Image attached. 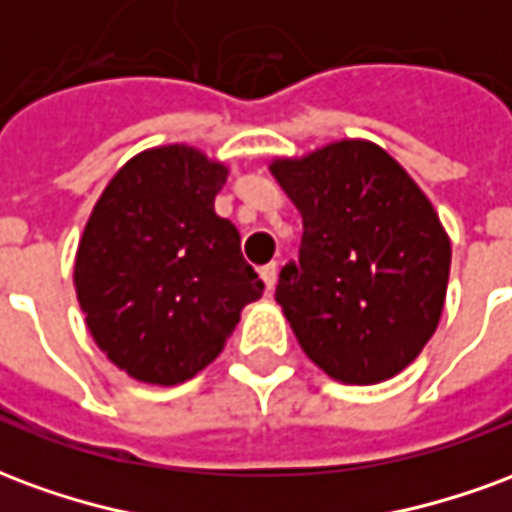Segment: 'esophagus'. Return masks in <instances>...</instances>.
I'll use <instances>...</instances> for the list:
<instances>
[{"mask_svg":"<svg viewBox=\"0 0 512 512\" xmlns=\"http://www.w3.org/2000/svg\"><path fill=\"white\" fill-rule=\"evenodd\" d=\"M277 274H279L277 263H268V266L260 268V279L266 282L268 290H274V285H277Z\"/></svg>","mask_w":512,"mask_h":512,"instance_id":"1","label":"esophagus"}]
</instances>
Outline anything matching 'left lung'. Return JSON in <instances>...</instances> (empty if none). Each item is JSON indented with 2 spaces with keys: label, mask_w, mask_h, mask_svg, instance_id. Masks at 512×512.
I'll return each mask as SVG.
<instances>
[{
  "label": "left lung",
  "mask_w": 512,
  "mask_h": 512,
  "mask_svg": "<svg viewBox=\"0 0 512 512\" xmlns=\"http://www.w3.org/2000/svg\"><path fill=\"white\" fill-rule=\"evenodd\" d=\"M304 219L274 299L315 365L343 384L397 376L425 348L447 296L450 238L386 150L334 142L271 164Z\"/></svg>",
  "instance_id": "left-lung-1"
}]
</instances>
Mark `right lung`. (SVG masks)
<instances>
[{
  "mask_svg": "<svg viewBox=\"0 0 512 512\" xmlns=\"http://www.w3.org/2000/svg\"><path fill=\"white\" fill-rule=\"evenodd\" d=\"M227 169L167 145L131 158L95 202L76 252V296L98 348L145 384L211 365L263 279L213 211Z\"/></svg>",
  "mask_w": 512,
  "mask_h": 512,
  "instance_id": "add662e5",
  "label": "right lung"
}]
</instances>
